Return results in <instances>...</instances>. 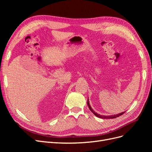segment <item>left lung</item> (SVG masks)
Returning <instances> with one entry per match:
<instances>
[{
  "instance_id": "1",
  "label": "left lung",
  "mask_w": 152,
  "mask_h": 152,
  "mask_svg": "<svg viewBox=\"0 0 152 152\" xmlns=\"http://www.w3.org/2000/svg\"><path fill=\"white\" fill-rule=\"evenodd\" d=\"M87 105H88L89 108L90 109L91 111L93 113V114L94 115L96 116L97 117H98V118H106V119H108V118H116V117H119V116L122 115H123L124 113H125V112H122V113H118V114H116V115H100V114H98V113H96V112L94 111V110H93V108H91V105H90V104H89V98H88V99H87Z\"/></svg>"
}]
</instances>
